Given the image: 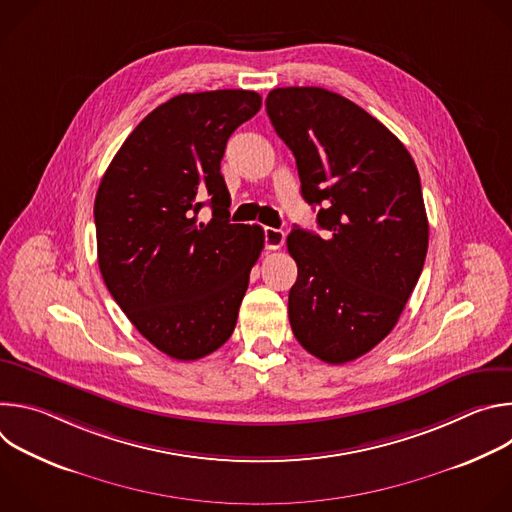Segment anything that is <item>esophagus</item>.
<instances>
[{
  "label": "esophagus",
  "instance_id": "obj_1",
  "mask_svg": "<svg viewBox=\"0 0 512 512\" xmlns=\"http://www.w3.org/2000/svg\"><path fill=\"white\" fill-rule=\"evenodd\" d=\"M263 237H265V247L267 249H279V247H283V243H285V233L281 231V229H271V227H267L265 231H263Z\"/></svg>",
  "mask_w": 512,
  "mask_h": 512
}]
</instances>
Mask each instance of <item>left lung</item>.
Masks as SVG:
<instances>
[{
	"label": "left lung",
	"instance_id": "left-lung-1",
	"mask_svg": "<svg viewBox=\"0 0 512 512\" xmlns=\"http://www.w3.org/2000/svg\"><path fill=\"white\" fill-rule=\"evenodd\" d=\"M265 107L328 231L287 237L298 263L289 324L310 354L342 364L395 328L417 285L429 241L419 172L379 119L338 93L273 89Z\"/></svg>",
	"mask_w": 512,
	"mask_h": 512
}]
</instances>
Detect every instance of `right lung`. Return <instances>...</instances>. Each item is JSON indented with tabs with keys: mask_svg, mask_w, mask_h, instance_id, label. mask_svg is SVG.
Wrapping results in <instances>:
<instances>
[{
	"mask_svg": "<svg viewBox=\"0 0 512 512\" xmlns=\"http://www.w3.org/2000/svg\"><path fill=\"white\" fill-rule=\"evenodd\" d=\"M261 109L255 91L172 97L123 141L95 198L103 281L158 350L196 360L233 334L263 251L259 225H231L221 160L233 131ZM208 203L213 218L199 221Z\"/></svg>",
	"mask_w": 512,
	"mask_h": 512,
	"instance_id": "right-lung-1",
	"label": "right lung"
}]
</instances>
